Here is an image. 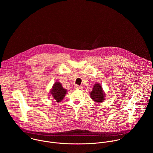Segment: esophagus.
<instances>
[{"label":"esophagus","instance_id":"34e87169","mask_svg":"<svg viewBox=\"0 0 153 153\" xmlns=\"http://www.w3.org/2000/svg\"><path fill=\"white\" fill-rule=\"evenodd\" d=\"M74 88L76 90H79V89H82V87L78 85H74Z\"/></svg>","mask_w":153,"mask_h":153}]
</instances>
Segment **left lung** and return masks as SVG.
I'll return each mask as SVG.
<instances>
[{
	"instance_id": "left-lung-1",
	"label": "left lung",
	"mask_w": 153,
	"mask_h": 153,
	"mask_svg": "<svg viewBox=\"0 0 153 153\" xmlns=\"http://www.w3.org/2000/svg\"><path fill=\"white\" fill-rule=\"evenodd\" d=\"M90 96L91 99L97 102H101L104 100L105 94L102 91V88L100 84L97 83L94 85L93 90L90 93Z\"/></svg>"
}]
</instances>
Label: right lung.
<instances>
[{"instance_id": "obj_1", "label": "right lung", "mask_w": 153, "mask_h": 153, "mask_svg": "<svg viewBox=\"0 0 153 153\" xmlns=\"http://www.w3.org/2000/svg\"><path fill=\"white\" fill-rule=\"evenodd\" d=\"M67 93V90L63 88L61 83L59 82H56L51 91V94L53 97L58 102L62 101Z\"/></svg>"}]
</instances>
